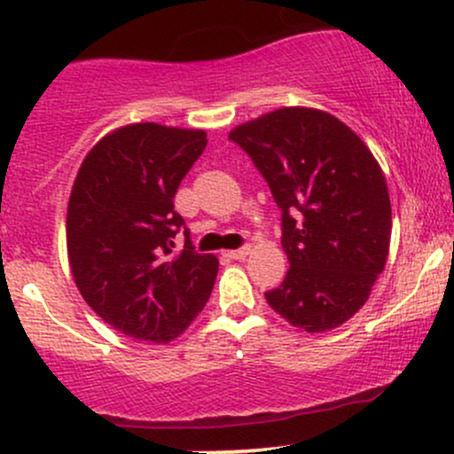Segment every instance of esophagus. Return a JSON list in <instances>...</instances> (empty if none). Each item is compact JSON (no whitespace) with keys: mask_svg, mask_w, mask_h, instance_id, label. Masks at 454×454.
I'll list each match as a JSON object with an SVG mask.
<instances>
[{"mask_svg":"<svg viewBox=\"0 0 454 454\" xmlns=\"http://www.w3.org/2000/svg\"><path fill=\"white\" fill-rule=\"evenodd\" d=\"M247 254H249V245H245V247H241V249H231V252H226V258L243 260Z\"/></svg>","mask_w":454,"mask_h":454,"instance_id":"esophagus-1","label":"esophagus"}]
</instances>
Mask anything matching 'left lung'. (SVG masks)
<instances>
[{"instance_id":"obj_1","label":"left lung","mask_w":454,"mask_h":454,"mask_svg":"<svg viewBox=\"0 0 454 454\" xmlns=\"http://www.w3.org/2000/svg\"><path fill=\"white\" fill-rule=\"evenodd\" d=\"M228 138L254 160L281 209L290 269L267 303L293 326L325 333L372 294L390 245V198L378 160L337 117L286 106Z\"/></svg>"}]
</instances>
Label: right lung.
I'll return each instance as SVG.
<instances>
[{
  "instance_id": "obj_1",
  "label": "right lung",
  "mask_w": 454,
  "mask_h": 454,
  "mask_svg": "<svg viewBox=\"0 0 454 454\" xmlns=\"http://www.w3.org/2000/svg\"><path fill=\"white\" fill-rule=\"evenodd\" d=\"M207 147L205 129L129 123L85 155L66 217L78 293L106 325L138 341L168 343L209 301L213 254H196L173 198ZM184 230L179 254L174 234Z\"/></svg>"
}]
</instances>
